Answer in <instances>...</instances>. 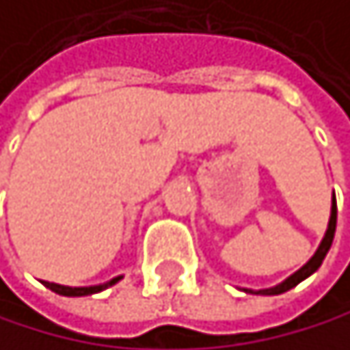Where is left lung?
Returning a JSON list of instances; mask_svg holds the SVG:
<instances>
[{"instance_id":"1","label":"left lung","mask_w":350,"mask_h":350,"mask_svg":"<svg viewBox=\"0 0 350 350\" xmlns=\"http://www.w3.org/2000/svg\"><path fill=\"white\" fill-rule=\"evenodd\" d=\"M336 218H338V207H336V196H334V201H332V216H329L327 231H325V237H323V241H321V245H319V250L314 252V256H312L310 260H308V263H306L301 269H297L293 275H288L284 282L275 284V286H271V288H260V291L245 288V293H254V295H280V293H286V291H291L293 286H297L301 280H306L308 275H312V273L321 267L323 258L327 256V252H329V248H332V241H334V235H336Z\"/></svg>"}]
</instances>
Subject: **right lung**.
<instances>
[{
    "label": "right lung",
    "mask_w": 350,
    "mask_h": 350,
    "mask_svg": "<svg viewBox=\"0 0 350 350\" xmlns=\"http://www.w3.org/2000/svg\"><path fill=\"white\" fill-rule=\"evenodd\" d=\"M122 280V275L113 278V280L105 282V284H98V286H64V284H55V282H44L46 288H51L53 293H57V295H66V297H83V295H94V293H100L105 291L113 284H117Z\"/></svg>",
    "instance_id": "1"
}]
</instances>
